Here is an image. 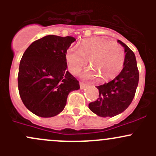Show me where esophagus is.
<instances>
[{
  "label": "esophagus",
  "instance_id": "1",
  "mask_svg": "<svg viewBox=\"0 0 156 156\" xmlns=\"http://www.w3.org/2000/svg\"><path fill=\"white\" fill-rule=\"evenodd\" d=\"M79 84H80V87H81V89H84V88L87 87V84L84 82H81V81H80Z\"/></svg>",
  "mask_w": 156,
  "mask_h": 156
}]
</instances>
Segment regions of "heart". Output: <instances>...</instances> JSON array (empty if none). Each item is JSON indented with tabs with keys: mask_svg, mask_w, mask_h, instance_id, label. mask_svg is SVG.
<instances>
[{
	"mask_svg": "<svg viewBox=\"0 0 156 156\" xmlns=\"http://www.w3.org/2000/svg\"><path fill=\"white\" fill-rule=\"evenodd\" d=\"M124 49L115 41L103 38L91 39L83 42L79 50L75 48L68 49L66 59L68 68L74 75H77L87 63L91 67L83 74L87 79L100 77L103 81L115 78L122 70L125 62Z\"/></svg>",
	"mask_w": 156,
	"mask_h": 156,
	"instance_id": "1",
	"label": "heart"
}]
</instances>
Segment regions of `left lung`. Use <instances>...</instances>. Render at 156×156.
Returning a JSON list of instances; mask_svg holds the SVG:
<instances>
[{
    "mask_svg": "<svg viewBox=\"0 0 156 156\" xmlns=\"http://www.w3.org/2000/svg\"><path fill=\"white\" fill-rule=\"evenodd\" d=\"M125 48L124 67L119 75L109 82L97 86L99 98L89 103V108L100 117H113L125 111L135 96L139 71L133 52L121 41Z\"/></svg>",
    "mask_w": 156,
    "mask_h": 156,
    "instance_id": "8db88e82",
    "label": "left lung"
}]
</instances>
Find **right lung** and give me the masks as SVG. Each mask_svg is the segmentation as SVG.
<instances>
[{
    "mask_svg": "<svg viewBox=\"0 0 156 156\" xmlns=\"http://www.w3.org/2000/svg\"><path fill=\"white\" fill-rule=\"evenodd\" d=\"M75 38L47 35L32 42L23 53L18 74L20 96L34 115L50 118L65 108L69 93L80 88L66 70V53Z\"/></svg>",
    "mask_w": 156,
    "mask_h": 156,
    "instance_id": "1",
    "label": "right lung"
}]
</instances>
